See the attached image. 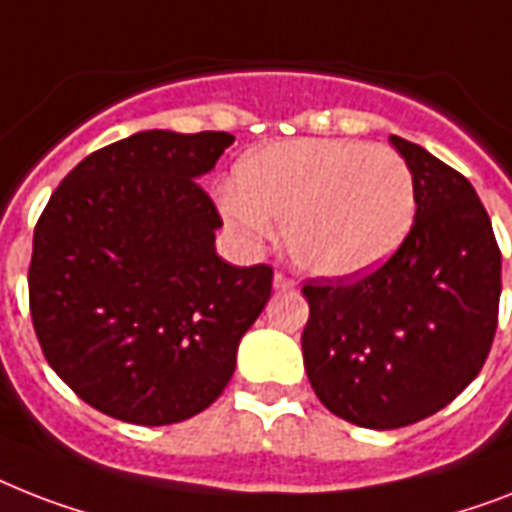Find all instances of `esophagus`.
Masks as SVG:
<instances>
[{"label": "esophagus", "mask_w": 512, "mask_h": 512, "mask_svg": "<svg viewBox=\"0 0 512 512\" xmlns=\"http://www.w3.org/2000/svg\"><path fill=\"white\" fill-rule=\"evenodd\" d=\"M273 286H276V292H289V289H297V281L292 276H286V273H276Z\"/></svg>", "instance_id": "obj_1"}]
</instances>
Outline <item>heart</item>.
<instances>
[{
    "mask_svg": "<svg viewBox=\"0 0 512 512\" xmlns=\"http://www.w3.org/2000/svg\"><path fill=\"white\" fill-rule=\"evenodd\" d=\"M223 218L242 234L284 223L299 268L357 276L400 249L415 220V178L392 147L347 139H292L236 162L234 186L218 191Z\"/></svg>",
    "mask_w": 512,
    "mask_h": 512,
    "instance_id": "1",
    "label": "heart"
}]
</instances>
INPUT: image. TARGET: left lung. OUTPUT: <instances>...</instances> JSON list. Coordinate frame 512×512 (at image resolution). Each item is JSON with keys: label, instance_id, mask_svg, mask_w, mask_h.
I'll return each instance as SVG.
<instances>
[{"label": "left lung", "instance_id": "1", "mask_svg": "<svg viewBox=\"0 0 512 512\" xmlns=\"http://www.w3.org/2000/svg\"><path fill=\"white\" fill-rule=\"evenodd\" d=\"M389 141L415 178L410 234L365 276L302 286V355L318 400L378 431L429 418L479 376L502 292L500 247L471 181L413 141Z\"/></svg>", "mask_w": 512, "mask_h": 512}]
</instances>
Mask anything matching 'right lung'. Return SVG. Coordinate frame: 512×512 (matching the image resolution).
<instances>
[{
    "label": "right lung",
    "mask_w": 512,
    "mask_h": 512,
    "mask_svg": "<svg viewBox=\"0 0 512 512\" xmlns=\"http://www.w3.org/2000/svg\"><path fill=\"white\" fill-rule=\"evenodd\" d=\"M231 144L226 131H139L78 162L36 223L33 331L99 413L168 426L213 405L234 376L273 268L215 252L223 220L197 178Z\"/></svg>",
    "instance_id": "add662e5"
}]
</instances>
